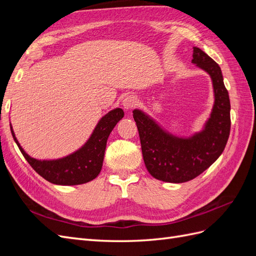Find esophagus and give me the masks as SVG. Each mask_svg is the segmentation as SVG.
Listing matches in <instances>:
<instances>
[{
  "label": "esophagus",
  "instance_id": "1",
  "mask_svg": "<svg viewBox=\"0 0 256 256\" xmlns=\"http://www.w3.org/2000/svg\"><path fill=\"white\" fill-rule=\"evenodd\" d=\"M122 108L125 110H130L136 106V98L132 95H128L122 99Z\"/></svg>",
  "mask_w": 256,
  "mask_h": 256
}]
</instances>
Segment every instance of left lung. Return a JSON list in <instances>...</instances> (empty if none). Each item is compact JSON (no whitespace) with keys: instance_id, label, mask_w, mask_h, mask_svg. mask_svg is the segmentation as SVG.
Masks as SVG:
<instances>
[{"instance_id":"1","label":"left lung","mask_w":256,"mask_h":256,"mask_svg":"<svg viewBox=\"0 0 256 256\" xmlns=\"http://www.w3.org/2000/svg\"><path fill=\"white\" fill-rule=\"evenodd\" d=\"M192 63L210 76L214 104L200 132L189 138L168 134L141 110H134L144 164L156 180L184 182L202 174L220 157L230 130V104L220 66L200 48L193 47Z\"/></svg>"}]
</instances>
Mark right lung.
<instances>
[{
	"instance_id": "1",
	"label": "right lung",
	"mask_w": 256,
	"mask_h": 256,
	"mask_svg": "<svg viewBox=\"0 0 256 256\" xmlns=\"http://www.w3.org/2000/svg\"><path fill=\"white\" fill-rule=\"evenodd\" d=\"M124 111L120 108L110 111L97 124L88 141L80 150L56 160H37L23 150L10 125L12 134L23 157L46 180L62 186H74L88 182L102 171L106 140L111 131L122 118Z\"/></svg>"
}]
</instances>
